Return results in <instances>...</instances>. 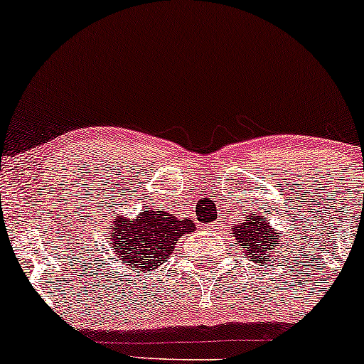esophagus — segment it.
I'll return each instance as SVG.
<instances>
[{
    "instance_id": "obj_1",
    "label": "esophagus",
    "mask_w": 364,
    "mask_h": 364,
    "mask_svg": "<svg viewBox=\"0 0 364 364\" xmlns=\"http://www.w3.org/2000/svg\"><path fill=\"white\" fill-rule=\"evenodd\" d=\"M208 229H213V225H208Z\"/></svg>"
}]
</instances>
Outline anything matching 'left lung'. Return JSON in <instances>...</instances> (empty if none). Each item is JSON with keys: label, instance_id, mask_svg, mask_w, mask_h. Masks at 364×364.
I'll return each mask as SVG.
<instances>
[{"label": "left lung", "instance_id": "8db88e82", "mask_svg": "<svg viewBox=\"0 0 364 364\" xmlns=\"http://www.w3.org/2000/svg\"><path fill=\"white\" fill-rule=\"evenodd\" d=\"M232 236L240 243L246 259L265 265V260L271 259V250L277 245L279 234L272 230L269 222L262 215H257L250 220H245L243 224L234 225Z\"/></svg>", "mask_w": 364, "mask_h": 364}]
</instances>
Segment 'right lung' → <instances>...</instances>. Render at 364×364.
Listing matches in <instances>:
<instances>
[{"mask_svg":"<svg viewBox=\"0 0 364 364\" xmlns=\"http://www.w3.org/2000/svg\"><path fill=\"white\" fill-rule=\"evenodd\" d=\"M111 229L107 240L121 264L151 276L152 271L170 259L178 237L194 232L196 225L189 218L181 220L166 212L142 210L135 218H127V215L114 217Z\"/></svg>","mask_w":364,"mask_h":364,"instance_id":"right-lung-1","label":"right lung"}]
</instances>
